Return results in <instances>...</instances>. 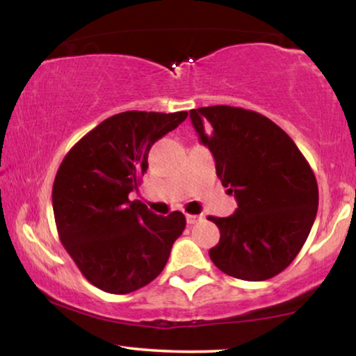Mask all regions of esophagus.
Segmentation results:
<instances>
[{
    "instance_id": "esophagus-1",
    "label": "esophagus",
    "mask_w": 356,
    "mask_h": 356,
    "mask_svg": "<svg viewBox=\"0 0 356 356\" xmlns=\"http://www.w3.org/2000/svg\"><path fill=\"white\" fill-rule=\"evenodd\" d=\"M201 216H194V213H186V222L189 223V225H193V223H196L201 220Z\"/></svg>"
}]
</instances>
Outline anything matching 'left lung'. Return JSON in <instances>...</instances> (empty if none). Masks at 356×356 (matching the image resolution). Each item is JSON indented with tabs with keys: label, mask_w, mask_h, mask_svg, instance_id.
I'll return each instance as SVG.
<instances>
[{
	"label": "left lung",
	"mask_w": 356,
	"mask_h": 356,
	"mask_svg": "<svg viewBox=\"0 0 356 356\" xmlns=\"http://www.w3.org/2000/svg\"><path fill=\"white\" fill-rule=\"evenodd\" d=\"M189 116L238 202L230 217H207L220 230L209 256L235 279H272L291 264L314 223V172L290 136L257 111L213 105Z\"/></svg>",
	"instance_id": "1"
}]
</instances>
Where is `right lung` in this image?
I'll return each mask as SVG.
<instances>
[{
    "label": "right lung",
    "instance_id": "right-lung-1",
    "mask_svg": "<svg viewBox=\"0 0 356 356\" xmlns=\"http://www.w3.org/2000/svg\"><path fill=\"white\" fill-rule=\"evenodd\" d=\"M188 111H123L72 145L53 183L58 236L97 289L124 295L163 270L186 225L181 212L155 216L129 193L147 172L152 145L186 120Z\"/></svg>",
    "mask_w": 356,
    "mask_h": 356
}]
</instances>
